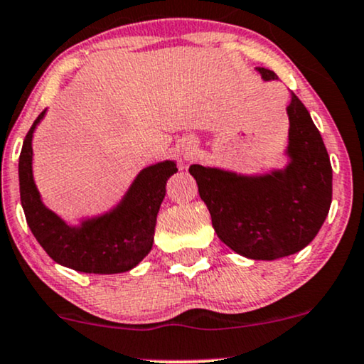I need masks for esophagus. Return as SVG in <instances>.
<instances>
[{
    "label": "esophagus",
    "instance_id": "34e87169",
    "mask_svg": "<svg viewBox=\"0 0 364 364\" xmlns=\"http://www.w3.org/2000/svg\"><path fill=\"white\" fill-rule=\"evenodd\" d=\"M195 154V146L193 144H186L185 147H183V156L186 157V159H190V157H193Z\"/></svg>",
    "mask_w": 364,
    "mask_h": 364
}]
</instances>
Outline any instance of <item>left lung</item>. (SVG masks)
I'll use <instances>...</instances> for the list:
<instances>
[{"instance_id": "8db88e82", "label": "left lung", "mask_w": 364, "mask_h": 364, "mask_svg": "<svg viewBox=\"0 0 364 364\" xmlns=\"http://www.w3.org/2000/svg\"><path fill=\"white\" fill-rule=\"evenodd\" d=\"M262 80L278 76L256 68ZM287 154L290 163L261 176L190 166L218 239L249 259L273 261L309 246L329 213L332 168L304 103L291 93Z\"/></svg>"}]
</instances>
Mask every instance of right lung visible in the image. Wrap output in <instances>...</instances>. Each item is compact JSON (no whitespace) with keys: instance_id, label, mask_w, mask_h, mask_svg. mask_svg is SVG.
<instances>
[{"instance_id":"add662e5","label":"right lung","mask_w":364,"mask_h":364,"mask_svg":"<svg viewBox=\"0 0 364 364\" xmlns=\"http://www.w3.org/2000/svg\"><path fill=\"white\" fill-rule=\"evenodd\" d=\"M43 110L30 127L20 152V200L27 224L49 256L81 273L113 274L130 271L147 256L154 242L156 218L166 183L176 173L174 161L144 168L115 208L81 225H68L42 203L32 173V137Z\"/></svg>"}]
</instances>
